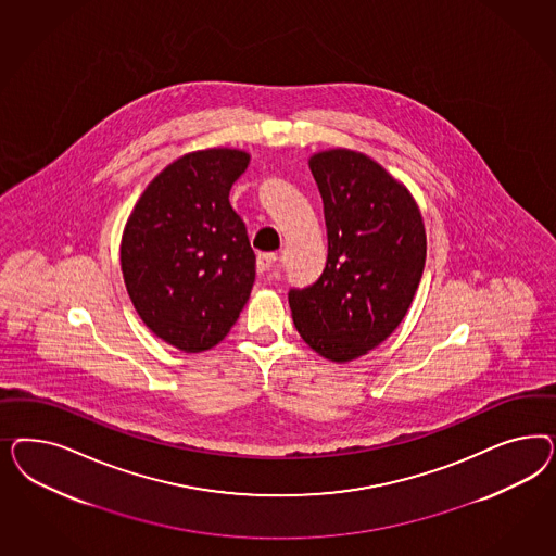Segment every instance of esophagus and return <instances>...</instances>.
Segmentation results:
<instances>
[{
	"mask_svg": "<svg viewBox=\"0 0 556 556\" xmlns=\"http://www.w3.org/2000/svg\"><path fill=\"white\" fill-rule=\"evenodd\" d=\"M279 256L275 253H261L256 256V273L258 275H275Z\"/></svg>",
	"mask_w": 556,
	"mask_h": 556,
	"instance_id": "obj_1",
	"label": "esophagus"
}]
</instances>
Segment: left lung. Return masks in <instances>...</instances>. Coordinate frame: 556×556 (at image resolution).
I'll list each match as a JSON object with an SVG mask.
<instances>
[{
    "instance_id": "left-lung-1",
    "label": "left lung",
    "mask_w": 556,
    "mask_h": 556,
    "mask_svg": "<svg viewBox=\"0 0 556 556\" xmlns=\"http://www.w3.org/2000/svg\"><path fill=\"white\" fill-rule=\"evenodd\" d=\"M309 168L324 203L328 258L316 283L287 298L300 337L346 363L400 326L420 286L426 232L404 186L369 156L314 154Z\"/></svg>"
}]
</instances>
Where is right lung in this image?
Returning <instances> with one entry per match:
<instances>
[{
    "label": "right lung",
    "mask_w": 556,
    "mask_h": 556,
    "mask_svg": "<svg viewBox=\"0 0 556 556\" xmlns=\"http://www.w3.org/2000/svg\"><path fill=\"white\" fill-rule=\"evenodd\" d=\"M249 154L191 152L152 179L122 238V273L142 321L186 353L216 346L230 332L254 283L247 226L230 189Z\"/></svg>",
    "instance_id": "add662e5"
}]
</instances>
